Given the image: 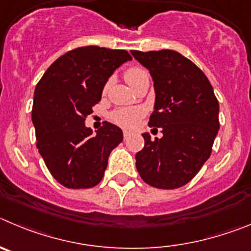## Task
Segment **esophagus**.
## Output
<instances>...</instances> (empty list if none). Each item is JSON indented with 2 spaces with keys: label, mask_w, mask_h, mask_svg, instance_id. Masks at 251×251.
Returning <instances> with one entry per match:
<instances>
[{
  "label": "esophagus",
  "mask_w": 251,
  "mask_h": 251,
  "mask_svg": "<svg viewBox=\"0 0 251 251\" xmlns=\"http://www.w3.org/2000/svg\"><path fill=\"white\" fill-rule=\"evenodd\" d=\"M130 134H131V132L128 130H124V137H125V139H126V137L130 136Z\"/></svg>",
  "instance_id": "1"
}]
</instances>
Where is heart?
<instances>
[{
    "label": "heart",
    "mask_w": 251,
    "mask_h": 251,
    "mask_svg": "<svg viewBox=\"0 0 251 251\" xmlns=\"http://www.w3.org/2000/svg\"><path fill=\"white\" fill-rule=\"evenodd\" d=\"M145 74L146 72L140 67H131V69L126 70L124 77H125L126 82L131 86L140 76L145 75ZM107 87H109V82L105 85L103 91H106ZM142 115H144V110L140 109V107H123V109H117L112 111L110 115V119L115 124L124 126V127H134L140 121Z\"/></svg>",
    "instance_id": "1"
}]
</instances>
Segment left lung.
<instances>
[{"label": "left lung", "instance_id": "obj_1", "mask_svg": "<svg viewBox=\"0 0 251 251\" xmlns=\"http://www.w3.org/2000/svg\"><path fill=\"white\" fill-rule=\"evenodd\" d=\"M150 71L155 107L149 126L161 127L162 137L151 140L136 153L141 179L157 189H177L194 179L211 155L218 135L219 102L204 72L173 50L131 51Z\"/></svg>", "mask_w": 251, "mask_h": 251}]
</instances>
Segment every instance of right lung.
Returning a JSON list of instances; mask_svg holds the SVG:
<instances>
[{
	"instance_id": "1",
	"label": "right lung",
	"mask_w": 251,
	"mask_h": 251,
	"mask_svg": "<svg viewBox=\"0 0 251 251\" xmlns=\"http://www.w3.org/2000/svg\"><path fill=\"white\" fill-rule=\"evenodd\" d=\"M128 60L125 50L77 47L58 57L38 81L32 106L36 146L51 175L67 189L96 186L110 152L123 141L116 125L105 121L92 134L85 120L112 72Z\"/></svg>"
}]
</instances>
